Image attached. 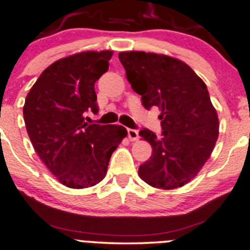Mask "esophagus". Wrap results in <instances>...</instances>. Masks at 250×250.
Here are the masks:
<instances>
[{"instance_id": "34e87169", "label": "esophagus", "mask_w": 250, "mask_h": 250, "mask_svg": "<svg viewBox=\"0 0 250 250\" xmlns=\"http://www.w3.org/2000/svg\"><path fill=\"white\" fill-rule=\"evenodd\" d=\"M127 137L130 141H136L138 138V131L133 128H127Z\"/></svg>"}]
</instances>
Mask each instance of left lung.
I'll use <instances>...</instances> for the list:
<instances>
[{
	"mask_svg": "<svg viewBox=\"0 0 250 250\" xmlns=\"http://www.w3.org/2000/svg\"><path fill=\"white\" fill-rule=\"evenodd\" d=\"M119 60L146 109L156 106L161 136L142 128L151 156L138 168L146 184L169 190L195 178L212 154L219 120L203 81L178 59L144 51H123Z\"/></svg>",
	"mask_w": 250,
	"mask_h": 250,
	"instance_id": "1",
	"label": "left lung"
}]
</instances>
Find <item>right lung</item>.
<instances>
[{"label": "right lung", "mask_w": 250, "mask_h": 250, "mask_svg": "<svg viewBox=\"0 0 250 250\" xmlns=\"http://www.w3.org/2000/svg\"><path fill=\"white\" fill-rule=\"evenodd\" d=\"M113 51H83L45 68L31 87L24 120L36 153L63 185L83 189L101 182L113 151L127 135L120 125L87 124L99 112L95 83ZM87 118V117H86Z\"/></svg>", "instance_id": "right-lung-1"}]
</instances>
